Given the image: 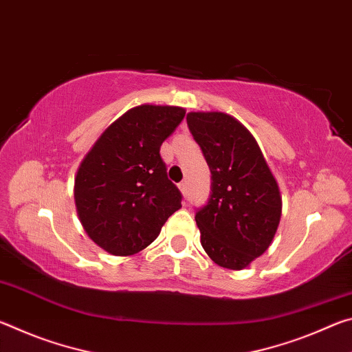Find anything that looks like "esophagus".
<instances>
[{"label": "esophagus", "instance_id": "1", "mask_svg": "<svg viewBox=\"0 0 352 352\" xmlns=\"http://www.w3.org/2000/svg\"><path fill=\"white\" fill-rule=\"evenodd\" d=\"M178 189L182 190L183 195H186V192H188V183L186 182H182L180 184H178Z\"/></svg>", "mask_w": 352, "mask_h": 352}]
</instances>
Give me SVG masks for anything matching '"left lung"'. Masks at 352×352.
I'll return each mask as SVG.
<instances>
[{"label": "left lung", "instance_id": "left-lung-1", "mask_svg": "<svg viewBox=\"0 0 352 352\" xmlns=\"http://www.w3.org/2000/svg\"><path fill=\"white\" fill-rule=\"evenodd\" d=\"M188 127L211 170L195 212L200 242L217 265L242 270L270 247L281 219L278 183L245 126L222 111H190Z\"/></svg>", "mask_w": 352, "mask_h": 352}]
</instances>
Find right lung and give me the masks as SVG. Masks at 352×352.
Segmentation results:
<instances>
[{
    "label": "right lung",
    "instance_id": "obj_1",
    "mask_svg": "<svg viewBox=\"0 0 352 352\" xmlns=\"http://www.w3.org/2000/svg\"><path fill=\"white\" fill-rule=\"evenodd\" d=\"M184 113L170 105L133 107L107 127L80 163L77 216L90 239L110 254L144 250L182 208V192L168 178L160 147Z\"/></svg>",
    "mask_w": 352,
    "mask_h": 352
}]
</instances>
